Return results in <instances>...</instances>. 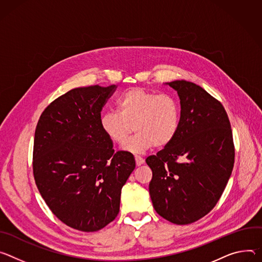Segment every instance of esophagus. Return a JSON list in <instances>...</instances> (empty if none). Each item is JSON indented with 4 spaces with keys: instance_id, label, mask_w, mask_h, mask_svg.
<instances>
[{
    "instance_id": "esophagus-1",
    "label": "esophagus",
    "mask_w": 262,
    "mask_h": 262,
    "mask_svg": "<svg viewBox=\"0 0 262 262\" xmlns=\"http://www.w3.org/2000/svg\"><path fill=\"white\" fill-rule=\"evenodd\" d=\"M135 162H136V165H141L143 162H144V159L142 158V157H140V156H135Z\"/></svg>"
}]
</instances>
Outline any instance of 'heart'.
I'll return each instance as SVG.
<instances>
[{"label":"heart","instance_id":"heart-1","mask_svg":"<svg viewBox=\"0 0 262 262\" xmlns=\"http://www.w3.org/2000/svg\"><path fill=\"white\" fill-rule=\"evenodd\" d=\"M181 108L178 100L167 94L132 89L118 100V111L110 110L100 118V128L113 143L121 144L135 130L123 149L141 153L153 146L163 148L178 134Z\"/></svg>","mask_w":262,"mask_h":262}]
</instances>
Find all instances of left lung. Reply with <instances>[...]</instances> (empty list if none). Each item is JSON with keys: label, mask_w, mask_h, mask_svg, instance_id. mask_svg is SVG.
I'll use <instances>...</instances> for the list:
<instances>
[{"label": "left lung", "mask_w": 262, "mask_h": 262, "mask_svg": "<svg viewBox=\"0 0 262 262\" xmlns=\"http://www.w3.org/2000/svg\"><path fill=\"white\" fill-rule=\"evenodd\" d=\"M167 84L180 98V128L163 150L146 159L153 172L149 191L160 216L187 225L216 205L233 169L234 143L220 101L192 82Z\"/></svg>", "instance_id": "obj_1"}]
</instances>
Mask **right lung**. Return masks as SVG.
<instances>
[{
    "mask_svg": "<svg viewBox=\"0 0 262 262\" xmlns=\"http://www.w3.org/2000/svg\"><path fill=\"white\" fill-rule=\"evenodd\" d=\"M115 90L74 89L43 110L35 129L36 186L58 219L83 232L101 230L118 216L122 187L135 168L133 155L114 152L100 128L101 111Z\"/></svg>",
    "mask_w": 262,
    "mask_h": 262,
    "instance_id": "right-lung-1",
    "label": "right lung"
}]
</instances>
